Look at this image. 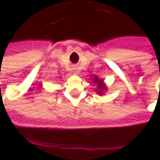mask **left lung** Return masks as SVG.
I'll use <instances>...</instances> for the list:
<instances>
[{"label":"left lung","mask_w":160,"mask_h":160,"mask_svg":"<svg viewBox=\"0 0 160 160\" xmlns=\"http://www.w3.org/2000/svg\"><path fill=\"white\" fill-rule=\"evenodd\" d=\"M94 82H95V83H97L98 85V88L100 89V91H98V93H102V92H103V90L104 89V86H103V85L101 84V83H102V80H98L97 77L95 76V77H94Z\"/></svg>","instance_id":"obj_1"}]
</instances>
